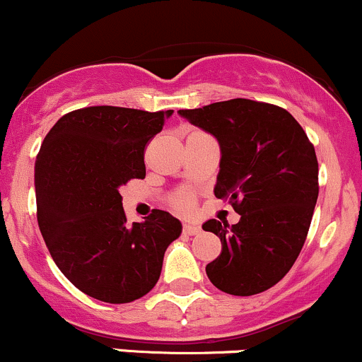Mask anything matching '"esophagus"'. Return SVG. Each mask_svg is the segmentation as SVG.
Here are the masks:
<instances>
[{
    "label": "esophagus",
    "mask_w": 362,
    "mask_h": 362,
    "mask_svg": "<svg viewBox=\"0 0 362 362\" xmlns=\"http://www.w3.org/2000/svg\"><path fill=\"white\" fill-rule=\"evenodd\" d=\"M182 233H185L186 235H197L198 233H200V227L193 226V224H185V227H182Z\"/></svg>",
    "instance_id": "obj_1"
}]
</instances>
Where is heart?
Returning a JSON list of instances; mask_svg holds the SVG:
<instances>
[{
	"label": "heart",
	"mask_w": 362,
	"mask_h": 362,
	"mask_svg": "<svg viewBox=\"0 0 362 362\" xmlns=\"http://www.w3.org/2000/svg\"><path fill=\"white\" fill-rule=\"evenodd\" d=\"M170 205H173L174 210H177V212H189V210L193 209L194 205V198L192 193L188 192H180L174 194L173 198H170Z\"/></svg>",
	"instance_id": "obj_1"
}]
</instances>
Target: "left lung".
Segmentation results:
<instances>
[{"mask_svg":"<svg viewBox=\"0 0 362 362\" xmlns=\"http://www.w3.org/2000/svg\"><path fill=\"white\" fill-rule=\"evenodd\" d=\"M180 115L221 145L215 197L241 215L229 226L210 218L203 230L222 251L206 265L217 289L253 296L274 287L301 253L318 200V160L301 124L279 105L230 99Z\"/></svg>","mask_w":362,"mask_h":362,"instance_id":"obj_1","label":"left lung"}]
</instances>
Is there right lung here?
Wrapping results in <instances>:
<instances>
[{
  "label": "right lung",
  "instance_id": "right-lung-1",
  "mask_svg": "<svg viewBox=\"0 0 362 362\" xmlns=\"http://www.w3.org/2000/svg\"><path fill=\"white\" fill-rule=\"evenodd\" d=\"M173 111L92 105L59 117L35 160L40 234L76 289L111 304L153 289L181 222L152 210L128 224L119 188L145 177V147Z\"/></svg>",
  "mask_w": 362,
  "mask_h": 362
}]
</instances>
